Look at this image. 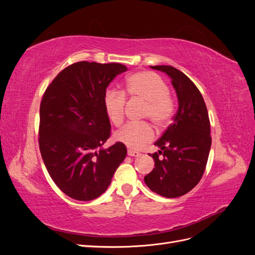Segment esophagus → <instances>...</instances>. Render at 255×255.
Here are the masks:
<instances>
[{
    "mask_svg": "<svg viewBox=\"0 0 255 255\" xmlns=\"http://www.w3.org/2000/svg\"><path fill=\"white\" fill-rule=\"evenodd\" d=\"M128 156H139L140 155V153L139 152H137V151H133V150H128Z\"/></svg>",
    "mask_w": 255,
    "mask_h": 255,
    "instance_id": "obj_1",
    "label": "esophagus"
}]
</instances>
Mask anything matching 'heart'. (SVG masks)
I'll return each mask as SVG.
<instances>
[{"instance_id": "1", "label": "heart", "mask_w": 255, "mask_h": 255, "mask_svg": "<svg viewBox=\"0 0 255 255\" xmlns=\"http://www.w3.org/2000/svg\"><path fill=\"white\" fill-rule=\"evenodd\" d=\"M125 94L130 99L144 102L141 118L150 119L154 126L164 128L170 125L176 105L169 95L167 83L156 73L142 71L130 75ZM123 92L109 89L104 95L105 113L115 127H121L126 118L127 99ZM116 140L134 150L142 149L154 138V129L148 122L130 123L115 135Z\"/></svg>"}]
</instances>
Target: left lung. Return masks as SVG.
<instances>
[{
	"instance_id": "obj_1",
	"label": "left lung",
	"mask_w": 255,
	"mask_h": 255,
	"mask_svg": "<svg viewBox=\"0 0 255 255\" xmlns=\"http://www.w3.org/2000/svg\"><path fill=\"white\" fill-rule=\"evenodd\" d=\"M151 68L170 76L179 110L154 143L160 150L150 154L155 168L144 176V183L157 195L177 198L194 188L205 171L212 144L210 118L201 92L187 75L171 66Z\"/></svg>"
}]
</instances>
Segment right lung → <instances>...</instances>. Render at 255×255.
I'll return each instance as SVG.
<instances>
[{"label":"right lung","instance_id":"1","mask_svg":"<svg viewBox=\"0 0 255 255\" xmlns=\"http://www.w3.org/2000/svg\"><path fill=\"white\" fill-rule=\"evenodd\" d=\"M127 70L121 64L79 61L61 70L44 91L40 153L53 182L72 199L90 201L101 196L127 156L119 141L101 149L112 128L103 104L106 88Z\"/></svg>","mask_w":255,"mask_h":255}]
</instances>
